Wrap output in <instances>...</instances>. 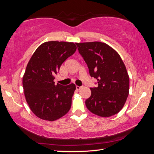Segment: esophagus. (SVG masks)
<instances>
[{"label":"esophagus","mask_w":154,"mask_h":154,"mask_svg":"<svg viewBox=\"0 0 154 154\" xmlns=\"http://www.w3.org/2000/svg\"><path fill=\"white\" fill-rule=\"evenodd\" d=\"M82 86H78V85H77V86H76V90H80L81 89H82Z\"/></svg>","instance_id":"34e87169"}]
</instances>
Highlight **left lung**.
<instances>
[{
    "label": "left lung",
    "mask_w": 154,
    "mask_h": 154,
    "mask_svg": "<svg viewBox=\"0 0 154 154\" xmlns=\"http://www.w3.org/2000/svg\"><path fill=\"white\" fill-rule=\"evenodd\" d=\"M87 64L90 76L97 79L85 100L88 110L100 117H110L123 107L129 93V77L118 52L101 42L76 43Z\"/></svg>",
    "instance_id": "obj_1"
}]
</instances>
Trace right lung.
<instances>
[{
    "mask_svg": "<svg viewBox=\"0 0 154 154\" xmlns=\"http://www.w3.org/2000/svg\"><path fill=\"white\" fill-rule=\"evenodd\" d=\"M76 49L74 43L48 41L36 49L28 62L22 84L28 105L38 118L54 121L71 109L75 84L55 85L54 80L62 64Z\"/></svg>",
    "mask_w": 154,
    "mask_h": 154,
    "instance_id": "1",
    "label": "right lung"
}]
</instances>
